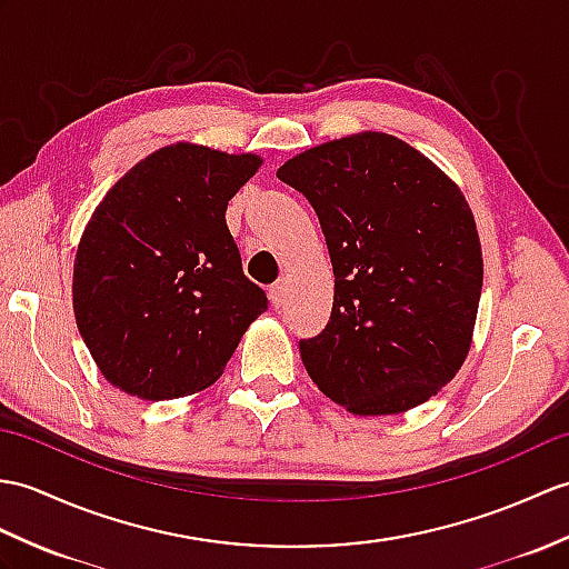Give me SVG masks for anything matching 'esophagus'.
Wrapping results in <instances>:
<instances>
[{"mask_svg":"<svg viewBox=\"0 0 569 569\" xmlns=\"http://www.w3.org/2000/svg\"><path fill=\"white\" fill-rule=\"evenodd\" d=\"M269 298H271V306L273 308H281L283 300H286V281H276L269 288Z\"/></svg>","mask_w":569,"mask_h":569,"instance_id":"34e87169","label":"esophagus"}]
</instances>
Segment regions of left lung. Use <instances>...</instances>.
I'll use <instances>...</instances> for the list:
<instances>
[{
  "label": "left lung",
  "instance_id": "left-lung-1",
  "mask_svg": "<svg viewBox=\"0 0 569 569\" xmlns=\"http://www.w3.org/2000/svg\"><path fill=\"white\" fill-rule=\"evenodd\" d=\"M276 177L308 198L335 269L312 382L351 415H400L439 392L472 345L478 224L458 183L405 140L363 130L300 152Z\"/></svg>",
  "mask_w": 569,
  "mask_h": 569
}]
</instances>
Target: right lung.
Segmentation results:
<instances>
[{"mask_svg":"<svg viewBox=\"0 0 569 569\" xmlns=\"http://www.w3.org/2000/svg\"><path fill=\"white\" fill-rule=\"evenodd\" d=\"M261 162L174 142L130 167L94 208L77 244L72 308L113 388L150 402L201 392L269 310L224 224Z\"/></svg>","mask_w":569,"mask_h":569,"instance_id":"1","label":"right lung"}]
</instances>
